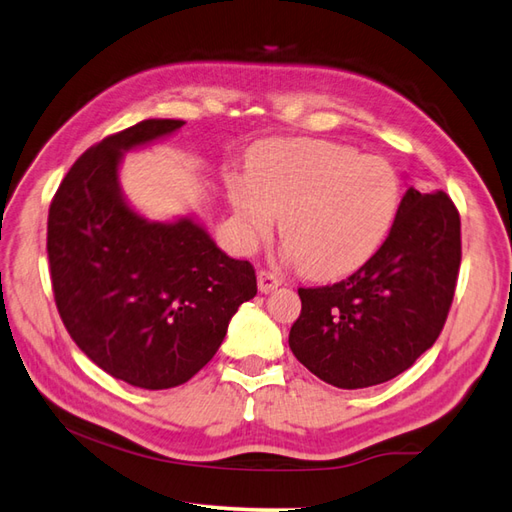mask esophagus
I'll use <instances>...</instances> for the list:
<instances>
[{"mask_svg": "<svg viewBox=\"0 0 512 512\" xmlns=\"http://www.w3.org/2000/svg\"><path fill=\"white\" fill-rule=\"evenodd\" d=\"M279 284H281L279 277L273 275V273H268V270H259V273H257V288H259V292H264V295L273 292Z\"/></svg>", "mask_w": 512, "mask_h": 512, "instance_id": "obj_1", "label": "esophagus"}]
</instances>
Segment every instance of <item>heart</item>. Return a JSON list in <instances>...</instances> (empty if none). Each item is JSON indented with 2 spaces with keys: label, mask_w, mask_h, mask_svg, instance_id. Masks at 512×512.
<instances>
[{
  "label": "heart",
  "mask_w": 512,
  "mask_h": 512,
  "mask_svg": "<svg viewBox=\"0 0 512 512\" xmlns=\"http://www.w3.org/2000/svg\"><path fill=\"white\" fill-rule=\"evenodd\" d=\"M237 239L246 250L279 233L303 275L339 279L383 246L400 209V178L385 158L330 140H281L259 147L248 178L226 182Z\"/></svg>",
  "instance_id": "b5f03b06"
}]
</instances>
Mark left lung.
I'll return each instance as SVG.
<instances>
[{"instance_id": "left-lung-1", "label": "left lung", "mask_w": 512, "mask_h": 512, "mask_svg": "<svg viewBox=\"0 0 512 512\" xmlns=\"http://www.w3.org/2000/svg\"><path fill=\"white\" fill-rule=\"evenodd\" d=\"M462 259L460 213L444 191L407 189L376 255L334 286L299 288L290 350L339 389L387 383L436 343Z\"/></svg>"}]
</instances>
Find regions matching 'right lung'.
Listing matches in <instances>:
<instances>
[{"label":"right lung","mask_w":512,"mask_h":512,"mask_svg":"<svg viewBox=\"0 0 512 512\" xmlns=\"http://www.w3.org/2000/svg\"><path fill=\"white\" fill-rule=\"evenodd\" d=\"M184 125L149 118L74 162L48 213L54 301L81 352L140 389L187 383L257 295L255 268L222 253L195 215L151 222L118 180L127 151Z\"/></svg>","instance_id":"add662e5"}]
</instances>
